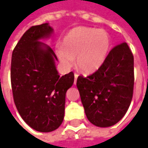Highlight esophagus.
I'll return each instance as SVG.
<instances>
[{
    "mask_svg": "<svg viewBox=\"0 0 148 148\" xmlns=\"http://www.w3.org/2000/svg\"><path fill=\"white\" fill-rule=\"evenodd\" d=\"M74 77H75V80H74V84H76V83H77V77H78V74H77V73H75V74H74Z\"/></svg>",
    "mask_w": 148,
    "mask_h": 148,
    "instance_id": "esophagus-1",
    "label": "esophagus"
}]
</instances>
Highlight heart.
Returning <instances> with one entry per match:
<instances>
[{
	"label": "heart",
	"mask_w": 148,
	"mask_h": 148,
	"mask_svg": "<svg viewBox=\"0 0 148 148\" xmlns=\"http://www.w3.org/2000/svg\"><path fill=\"white\" fill-rule=\"evenodd\" d=\"M110 43V36L105 29L80 26L66 34L62 46L57 48V54L66 68L74 65L77 57L78 67L85 73H91L104 63Z\"/></svg>",
	"instance_id": "b5f03b06"
}]
</instances>
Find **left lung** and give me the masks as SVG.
<instances>
[{"instance_id": "1", "label": "left lung", "mask_w": 148, "mask_h": 148, "mask_svg": "<svg viewBox=\"0 0 148 148\" xmlns=\"http://www.w3.org/2000/svg\"><path fill=\"white\" fill-rule=\"evenodd\" d=\"M134 85V55L127 43H122L111 49L97 71L77 78V86L89 121L100 128L117 123L131 104Z\"/></svg>"}]
</instances>
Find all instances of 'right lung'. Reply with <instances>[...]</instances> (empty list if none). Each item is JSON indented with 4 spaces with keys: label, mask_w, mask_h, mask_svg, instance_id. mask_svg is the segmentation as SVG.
<instances>
[{
    "label": "right lung",
    "mask_w": 148,
    "mask_h": 148,
    "mask_svg": "<svg viewBox=\"0 0 148 148\" xmlns=\"http://www.w3.org/2000/svg\"><path fill=\"white\" fill-rule=\"evenodd\" d=\"M53 31L48 23L32 26L13 50L10 80L14 105L32 128L49 133L63 121L66 92L74 82L71 71L60 77L53 50L41 39Z\"/></svg>",
    "instance_id": "right-lung-1"
}]
</instances>
